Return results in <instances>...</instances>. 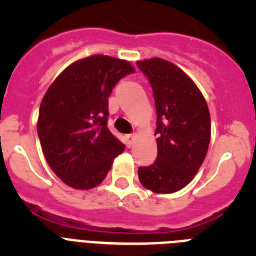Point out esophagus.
<instances>
[{
    "instance_id": "34e87169",
    "label": "esophagus",
    "mask_w": 256,
    "mask_h": 256,
    "mask_svg": "<svg viewBox=\"0 0 256 256\" xmlns=\"http://www.w3.org/2000/svg\"><path fill=\"white\" fill-rule=\"evenodd\" d=\"M136 137H137V134H134V133H132V134H126V146H128V148H130V146H132V144H133V142H134Z\"/></svg>"
}]
</instances>
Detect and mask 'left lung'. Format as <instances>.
Returning a JSON list of instances; mask_svg holds the SVG:
<instances>
[{
	"instance_id": "8db88e82",
	"label": "left lung",
	"mask_w": 256,
	"mask_h": 256,
	"mask_svg": "<svg viewBox=\"0 0 256 256\" xmlns=\"http://www.w3.org/2000/svg\"><path fill=\"white\" fill-rule=\"evenodd\" d=\"M148 76L156 106L158 158L138 169L144 188L173 194L186 187L205 160L210 142V112L195 82L177 65L160 58L137 61Z\"/></svg>"
}]
</instances>
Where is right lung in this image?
<instances>
[{"instance_id": "right-lung-1", "label": "right lung", "mask_w": 256, "mask_h": 256, "mask_svg": "<svg viewBox=\"0 0 256 256\" xmlns=\"http://www.w3.org/2000/svg\"><path fill=\"white\" fill-rule=\"evenodd\" d=\"M130 61L92 55L65 68L40 106L37 132L50 168L76 190L98 186L126 146L108 128V96L134 73Z\"/></svg>"}]
</instances>
